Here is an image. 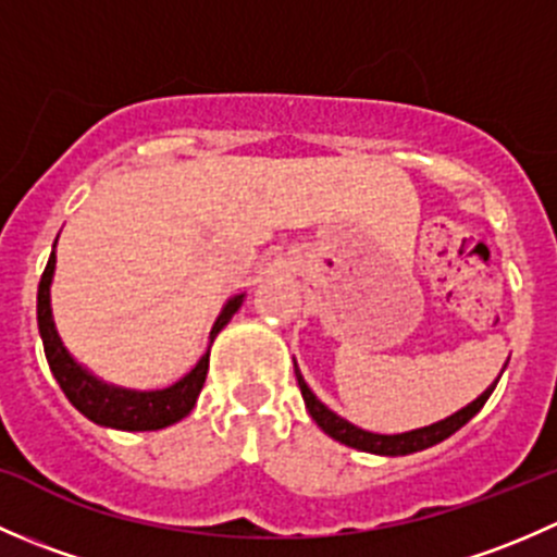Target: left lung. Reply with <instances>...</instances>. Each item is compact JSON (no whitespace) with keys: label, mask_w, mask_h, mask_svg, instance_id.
<instances>
[{"label":"left lung","mask_w":557,"mask_h":557,"mask_svg":"<svg viewBox=\"0 0 557 557\" xmlns=\"http://www.w3.org/2000/svg\"><path fill=\"white\" fill-rule=\"evenodd\" d=\"M498 377H502V374H498ZM296 380H299L301 396H305V404H307V409H310L312 420L325 431V434L331 436V440L342 442V445H347V447H356V450L374 453V455H409V453L425 450V447L440 445V442H445L447 436H453L455 431L463 429V425L469 423V420L474 418L482 407H485L487 396H491L493 387H496V383H498L496 380V383L487 387L482 396H476L474 401L466 404L463 409H458V412L450 414V418L440 420V423L425 425V429L407 431V434H372V431L358 429V425L347 423L345 418H339L336 412H331V409L325 407V404L310 391V385L305 383V377L299 374V369H296Z\"/></svg>","instance_id":"left-lung-1"}]
</instances>
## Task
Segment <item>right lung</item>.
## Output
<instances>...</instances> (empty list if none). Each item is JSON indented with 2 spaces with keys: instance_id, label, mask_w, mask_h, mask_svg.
Instances as JSON below:
<instances>
[{
  "instance_id": "1",
  "label": "right lung",
  "mask_w": 557,
  "mask_h": 557,
  "mask_svg": "<svg viewBox=\"0 0 557 557\" xmlns=\"http://www.w3.org/2000/svg\"><path fill=\"white\" fill-rule=\"evenodd\" d=\"M53 269L55 250L50 252L48 267H45L42 277H39L37 325L39 336H42L45 358H48L50 372H53L55 383L61 385L64 396L72 401V407H75L77 412L86 414L88 420H94V423L117 431H159L177 423V420H183L185 414L194 409L196 398H199L201 393V385H205L207 380L210 350L199 358V363H196L183 380L164 387V391H128V387L102 383V380L94 377L88 369H83L81 363L66 352L64 342L59 339L53 312H50V280H53ZM243 299L245 294L226 301V307L218 314L215 325H212L210 342L215 339L218 331L232 320V314L243 307Z\"/></svg>"
}]
</instances>
